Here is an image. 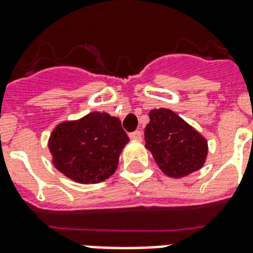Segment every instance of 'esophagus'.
Here are the masks:
<instances>
[{
	"label": "esophagus",
	"mask_w": 253,
	"mask_h": 253,
	"mask_svg": "<svg viewBox=\"0 0 253 253\" xmlns=\"http://www.w3.org/2000/svg\"><path fill=\"white\" fill-rule=\"evenodd\" d=\"M130 139L132 140H142V131H134L130 134Z\"/></svg>",
	"instance_id": "1"
}]
</instances>
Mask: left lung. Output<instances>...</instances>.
Listing matches in <instances>:
<instances>
[{
  "label": "left lung",
  "mask_w": 253,
  "mask_h": 253,
  "mask_svg": "<svg viewBox=\"0 0 253 253\" xmlns=\"http://www.w3.org/2000/svg\"><path fill=\"white\" fill-rule=\"evenodd\" d=\"M144 128L146 148L169 178H184L204 166L208 142L199 131L169 109H154Z\"/></svg>",
  "instance_id": "1"
}]
</instances>
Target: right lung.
Here are the masks:
<instances>
[{"label":"right lung","mask_w":253,"mask_h":253,"mask_svg":"<svg viewBox=\"0 0 253 253\" xmlns=\"http://www.w3.org/2000/svg\"><path fill=\"white\" fill-rule=\"evenodd\" d=\"M128 142L117 117L94 111L75 121L58 123L47 146L59 172L77 183L92 184L115 172Z\"/></svg>","instance_id":"right-lung-1"}]
</instances>
